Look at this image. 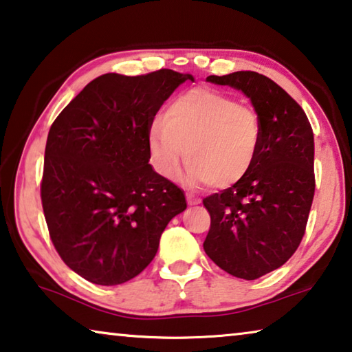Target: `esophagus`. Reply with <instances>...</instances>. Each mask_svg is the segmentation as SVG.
I'll use <instances>...</instances> for the list:
<instances>
[{"label": "esophagus", "instance_id": "1", "mask_svg": "<svg viewBox=\"0 0 352 352\" xmlns=\"http://www.w3.org/2000/svg\"><path fill=\"white\" fill-rule=\"evenodd\" d=\"M186 200H188L189 205H199L200 204V199L196 197V196H192V194H186Z\"/></svg>", "mask_w": 352, "mask_h": 352}]
</instances>
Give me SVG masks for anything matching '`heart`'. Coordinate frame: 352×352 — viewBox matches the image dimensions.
Here are the masks:
<instances>
[{"label":"heart","mask_w":352,"mask_h":352,"mask_svg":"<svg viewBox=\"0 0 352 352\" xmlns=\"http://www.w3.org/2000/svg\"><path fill=\"white\" fill-rule=\"evenodd\" d=\"M261 141L258 113L210 87L178 94L147 130L150 163L161 177L174 178L188 156L186 183L213 188L241 182L258 158Z\"/></svg>","instance_id":"obj_1"}]
</instances>
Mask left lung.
I'll return each mask as SVG.
<instances>
[{
    "label": "left lung",
    "instance_id": "1",
    "mask_svg": "<svg viewBox=\"0 0 352 352\" xmlns=\"http://www.w3.org/2000/svg\"><path fill=\"white\" fill-rule=\"evenodd\" d=\"M206 81L241 91L263 124L249 174L204 199L211 216L206 255L228 274L255 280L288 261L304 236L315 194L314 131L304 109L265 75L235 72Z\"/></svg>",
    "mask_w": 352,
    "mask_h": 352
}]
</instances>
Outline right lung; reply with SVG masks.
I'll return each instance as SVG.
<instances>
[{
  "mask_svg": "<svg viewBox=\"0 0 352 352\" xmlns=\"http://www.w3.org/2000/svg\"><path fill=\"white\" fill-rule=\"evenodd\" d=\"M194 76L161 69L106 74L50 128L41 186L50 238L64 263L97 285H120L148 266L185 194L148 164L147 130Z\"/></svg>",
  "mask_w": 352,
  "mask_h": 352,
  "instance_id": "add662e5",
  "label": "right lung"
}]
</instances>
